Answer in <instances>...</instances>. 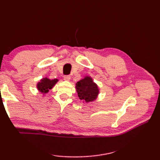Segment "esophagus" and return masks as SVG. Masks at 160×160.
Wrapping results in <instances>:
<instances>
[{
  "mask_svg": "<svg viewBox=\"0 0 160 160\" xmlns=\"http://www.w3.org/2000/svg\"><path fill=\"white\" fill-rule=\"evenodd\" d=\"M63 80L66 81H69L70 80V75H65L63 77Z\"/></svg>",
  "mask_w": 160,
  "mask_h": 160,
  "instance_id": "obj_1",
  "label": "esophagus"
}]
</instances>
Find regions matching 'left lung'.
Segmentation results:
<instances>
[{
    "instance_id": "obj_1",
    "label": "left lung",
    "mask_w": 160,
    "mask_h": 160,
    "mask_svg": "<svg viewBox=\"0 0 160 160\" xmlns=\"http://www.w3.org/2000/svg\"><path fill=\"white\" fill-rule=\"evenodd\" d=\"M75 89L79 99L86 103L95 100L99 93L98 85L94 82L90 76H85L83 79L77 82Z\"/></svg>"
}]
</instances>
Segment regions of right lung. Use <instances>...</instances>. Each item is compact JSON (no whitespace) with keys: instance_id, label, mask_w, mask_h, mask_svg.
<instances>
[{"instance_id":"right-lung-1","label":"right lung","mask_w":160,"mask_h":160,"mask_svg":"<svg viewBox=\"0 0 160 160\" xmlns=\"http://www.w3.org/2000/svg\"><path fill=\"white\" fill-rule=\"evenodd\" d=\"M58 81V79L50 80L48 78H44L40 80V82L37 83V88L39 92L44 94H47L49 90H51L53 86L56 85Z\"/></svg>"}]
</instances>
